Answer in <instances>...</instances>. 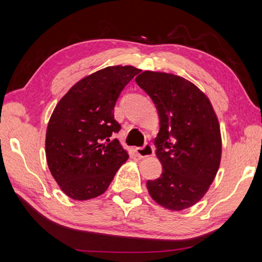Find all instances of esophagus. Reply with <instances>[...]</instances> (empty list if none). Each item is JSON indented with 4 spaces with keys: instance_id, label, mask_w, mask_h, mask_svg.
<instances>
[{
    "instance_id": "esophagus-1",
    "label": "esophagus",
    "mask_w": 262,
    "mask_h": 262,
    "mask_svg": "<svg viewBox=\"0 0 262 262\" xmlns=\"http://www.w3.org/2000/svg\"><path fill=\"white\" fill-rule=\"evenodd\" d=\"M135 152L140 158H145V157L152 156L155 151H154V148L151 147V145L147 143V144H144L142 148H136Z\"/></svg>"
}]
</instances>
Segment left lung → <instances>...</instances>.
I'll use <instances>...</instances> for the list:
<instances>
[{
    "mask_svg": "<svg viewBox=\"0 0 262 262\" xmlns=\"http://www.w3.org/2000/svg\"><path fill=\"white\" fill-rule=\"evenodd\" d=\"M135 81L151 97L161 125L155 144L163 172L148 180V192L168 210L187 209L205 196L219 171V118L205 92L184 77L145 70Z\"/></svg>",
    "mask_w": 262,
    "mask_h": 262,
    "instance_id": "8db88e82",
    "label": "left lung"
}]
</instances>
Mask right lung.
<instances>
[{
  "mask_svg": "<svg viewBox=\"0 0 262 262\" xmlns=\"http://www.w3.org/2000/svg\"><path fill=\"white\" fill-rule=\"evenodd\" d=\"M141 72L133 66H111L74 84L48 121L46 159L62 192L76 201L99 196L128 159L127 150L111 140L120 125L114 106L130 79Z\"/></svg>",
  "mask_w": 262,
  "mask_h": 262,
  "instance_id": "obj_1",
  "label": "right lung"
}]
</instances>
